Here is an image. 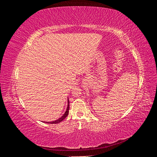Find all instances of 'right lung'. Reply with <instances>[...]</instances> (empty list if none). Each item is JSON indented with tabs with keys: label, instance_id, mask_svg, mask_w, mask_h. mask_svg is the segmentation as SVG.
I'll use <instances>...</instances> for the list:
<instances>
[{
	"label": "right lung",
	"instance_id": "right-lung-1",
	"mask_svg": "<svg viewBox=\"0 0 157 157\" xmlns=\"http://www.w3.org/2000/svg\"><path fill=\"white\" fill-rule=\"evenodd\" d=\"M69 101L68 99V100H67V109H66V111H65V113L63 115V116H61L60 118H59L58 120H56L54 121H52V122H46V123H48V124H58V123H59L60 122L63 121L65 118L67 117L68 114H69Z\"/></svg>",
	"mask_w": 157,
	"mask_h": 157
}]
</instances>
